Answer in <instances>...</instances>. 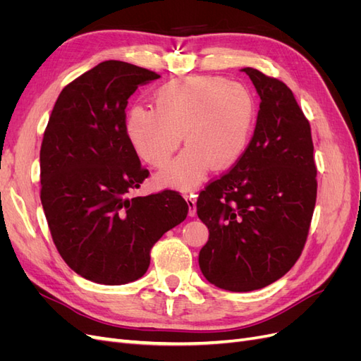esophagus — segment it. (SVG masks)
<instances>
[{
    "label": "esophagus",
    "mask_w": 361,
    "mask_h": 361,
    "mask_svg": "<svg viewBox=\"0 0 361 361\" xmlns=\"http://www.w3.org/2000/svg\"><path fill=\"white\" fill-rule=\"evenodd\" d=\"M197 197V195H195V192L194 191H191V192H185V200H187V203H188V207H190V215L191 216H194L195 215V212H197V206H195V199Z\"/></svg>",
    "instance_id": "1"
}]
</instances>
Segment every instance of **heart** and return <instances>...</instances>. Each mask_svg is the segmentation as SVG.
<instances>
[{"mask_svg":"<svg viewBox=\"0 0 361 361\" xmlns=\"http://www.w3.org/2000/svg\"><path fill=\"white\" fill-rule=\"evenodd\" d=\"M152 106H134L125 133L140 159L162 169L180 146H188L159 180L187 190L207 170L231 167L245 150L256 120V102L244 84L221 76L195 75L171 80L152 93Z\"/></svg>","mask_w":361,"mask_h":361,"instance_id":"heart-1","label":"heart"}]
</instances>
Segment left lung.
Wrapping results in <instances>:
<instances>
[{"label":"left lung","instance_id":"obj_1","mask_svg":"<svg viewBox=\"0 0 361 361\" xmlns=\"http://www.w3.org/2000/svg\"><path fill=\"white\" fill-rule=\"evenodd\" d=\"M243 71L260 96L255 134L197 199V215L209 228L200 269L232 292L265 288L295 265L318 192L310 123L292 90L257 69Z\"/></svg>","mask_w":361,"mask_h":361}]
</instances>
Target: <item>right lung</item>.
<instances>
[{
  "mask_svg": "<svg viewBox=\"0 0 361 361\" xmlns=\"http://www.w3.org/2000/svg\"><path fill=\"white\" fill-rule=\"evenodd\" d=\"M159 75L108 60L61 90L40 147V200L71 269L101 285L145 276L158 239L188 215L178 191L129 194L149 176L125 133L126 105Z\"/></svg>",
  "mask_w": 361,
  "mask_h": 361,
  "instance_id": "1",
  "label": "right lung"
}]
</instances>
